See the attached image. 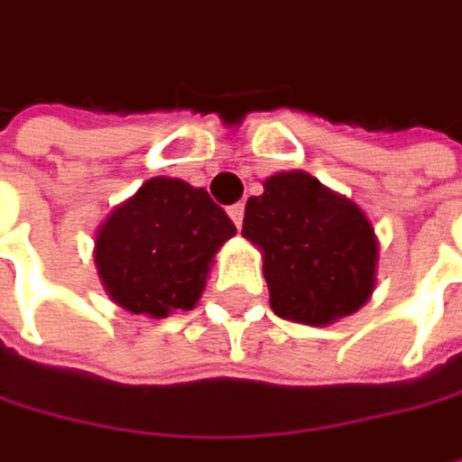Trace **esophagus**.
<instances>
[{"label":"esophagus","mask_w":462,"mask_h":462,"mask_svg":"<svg viewBox=\"0 0 462 462\" xmlns=\"http://www.w3.org/2000/svg\"><path fill=\"white\" fill-rule=\"evenodd\" d=\"M228 215H231L234 226L239 228V226H242V220H245V204H234V207H228Z\"/></svg>","instance_id":"esophagus-1"}]
</instances>
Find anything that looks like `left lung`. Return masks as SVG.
Returning a JSON list of instances; mask_svg holds the SVG:
<instances>
[{
	"label": "left lung",
	"instance_id": "obj_1",
	"mask_svg": "<svg viewBox=\"0 0 462 462\" xmlns=\"http://www.w3.org/2000/svg\"><path fill=\"white\" fill-rule=\"evenodd\" d=\"M242 236L263 258L269 304L282 320L331 326L376 288L379 242L346 196L307 171H280L245 207Z\"/></svg>",
	"mask_w": 462,
	"mask_h": 462
}]
</instances>
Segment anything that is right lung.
Here are the masks:
<instances>
[{"label":"right lung","mask_w":462,"mask_h":462,"mask_svg":"<svg viewBox=\"0 0 462 462\" xmlns=\"http://www.w3.org/2000/svg\"><path fill=\"white\" fill-rule=\"evenodd\" d=\"M234 234L204 188L152 177L99 226L94 261L117 307L161 320L199 304L212 258Z\"/></svg>","instance_id":"1"}]
</instances>
